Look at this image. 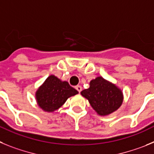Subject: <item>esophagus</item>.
I'll return each mask as SVG.
<instances>
[{"label": "esophagus", "instance_id": "34e87169", "mask_svg": "<svg viewBox=\"0 0 154 154\" xmlns=\"http://www.w3.org/2000/svg\"><path fill=\"white\" fill-rule=\"evenodd\" d=\"M75 88H76V90H77V91H78L79 93H80V92H81V91H82V87H81V86H80V85L76 86Z\"/></svg>", "mask_w": 154, "mask_h": 154}]
</instances>
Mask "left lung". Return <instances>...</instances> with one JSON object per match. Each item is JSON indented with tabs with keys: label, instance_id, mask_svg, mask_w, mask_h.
Instances as JSON below:
<instances>
[{
	"label": "left lung",
	"instance_id": "1",
	"mask_svg": "<svg viewBox=\"0 0 154 154\" xmlns=\"http://www.w3.org/2000/svg\"><path fill=\"white\" fill-rule=\"evenodd\" d=\"M100 116H108L117 110L123 103L124 94L120 87L102 77L90 82V87L80 92Z\"/></svg>",
	"mask_w": 154,
	"mask_h": 154
}]
</instances>
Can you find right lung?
I'll return each mask as SVG.
<instances>
[{
	"instance_id": "right-lung-1",
	"label": "right lung",
	"mask_w": 154,
	"mask_h": 154,
	"mask_svg": "<svg viewBox=\"0 0 154 154\" xmlns=\"http://www.w3.org/2000/svg\"><path fill=\"white\" fill-rule=\"evenodd\" d=\"M77 94L78 91L70 86L67 81H63L52 74L38 87L35 97L41 109L52 113L61 107L69 97Z\"/></svg>"
}]
</instances>
